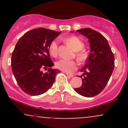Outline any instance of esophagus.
<instances>
[{
    "mask_svg": "<svg viewBox=\"0 0 128 128\" xmlns=\"http://www.w3.org/2000/svg\"><path fill=\"white\" fill-rule=\"evenodd\" d=\"M66 75L68 76V78H73V75L72 74H70V73H67V72H66Z\"/></svg>",
    "mask_w": 128,
    "mask_h": 128,
    "instance_id": "esophagus-1",
    "label": "esophagus"
}]
</instances>
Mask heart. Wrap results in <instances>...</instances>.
Instances as JSON below:
<instances>
[{
  "mask_svg": "<svg viewBox=\"0 0 128 128\" xmlns=\"http://www.w3.org/2000/svg\"><path fill=\"white\" fill-rule=\"evenodd\" d=\"M67 44L70 45L72 49L76 52V55L78 61L80 62H84L88 58V53L84 50V43L82 41L76 36H69L64 39ZM50 54L54 57H56L58 55V42L54 40L49 46ZM56 67L60 70L67 73H72L77 68L78 64L74 60H60L56 63Z\"/></svg>",
  "mask_w": 128,
  "mask_h": 128,
  "instance_id": "obj_1",
  "label": "heart"
}]
</instances>
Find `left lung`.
<instances>
[{"instance_id":"8db88e82","label":"left lung","mask_w":128,"mask_h":128,"mask_svg":"<svg viewBox=\"0 0 128 128\" xmlns=\"http://www.w3.org/2000/svg\"><path fill=\"white\" fill-rule=\"evenodd\" d=\"M77 32L88 38L90 54L80 70L83 74L79 77L82 84L74 90L81 96L92 98L99 94L106 86L114 70V56L108 41L100 33L90 28Z\"/></svg>"}]
</instances>
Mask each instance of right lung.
Listing matches in <instances>:
<instances>
[{"label":"right lung","instance_id":"right-lung-1","mask_svg":"<svg viewBox=\"0 0 128 128\" xmlns=\"http://www.w3.org/2000/svg\"><path fill=\"white\" fill-rule=\"evenodd\" d=\"M50 29L29 30L18 40L11 57L12 71L21 89L31 96L44 93L54 84L58 69L49 55L51 42L61 34ZM47 70L46 73L42 69Z\"/></svg>","mask_w":128,"mask_h":128}]
</instances>
